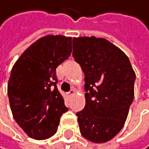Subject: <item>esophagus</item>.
Instances as JSON below:
<instances>
[{"label": "esophagus", "instance_id": "1", "mask_svg": "<svg viewBox=\"0 0 149 149\" xmlns=\"http://www.w3.org/2000/svg\"><path fill=\"white\" fill-rule=\"evenodd\" d=\"M68 94H69V96H73L74 94H75V90H74V89H71V90H70V91L68 92Z\"/></svg>", "mask_w": 149, "mask_h": 149}]
</instances>
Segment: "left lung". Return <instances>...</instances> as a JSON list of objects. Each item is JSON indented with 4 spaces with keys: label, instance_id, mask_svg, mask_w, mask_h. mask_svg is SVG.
I'll return each mask as SVG.
<instances>
[{
    "label": "left lung",
    "instance_id": "8db88e82",
    "mask_svg": "<svg viewBox=\"0 0 149 149\" xmlns=\"http://www.w3.org/2000/svg\"><path fill=\"white\" fill-rule=\"evenodd\" d=\"M72 55L84 73L85 106L78 112L81 134L105 143L123 128L134 97V73L128 56L105 38L74 37Z\"/></svg>",
    "mask_w": 149,
    "mask_h": 149
}]
</instances>
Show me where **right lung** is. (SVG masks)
<instances>
[{
	"mask_svg": "<svg viewBox=\"0 0 149 149\" xmlns=\"http://www.w3.org/2000/svg\"><path fill=\"white\" fill-rule=\"evenodd\" d=\"M70 54L71 37L46 36L30 46L12 68L10 107L16 122L33 139L52 137L68 110L56 85V68Z\"/></svg>",
	"mask_w": 149,
	"mask_h": 149,
	"instance_id": "obj_1",
	"label": "right lung"
}]
</instances>
